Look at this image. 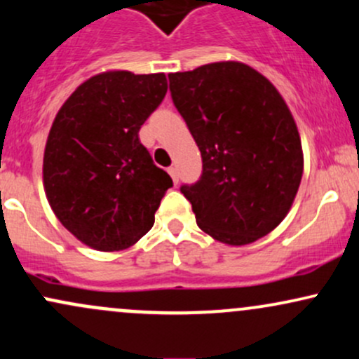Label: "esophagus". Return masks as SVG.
<instances>
[{"mask_svg":"<svg viewBox=\"0 0 359 359\" xmlns=\"http://www.w3.org/2000/svg\"><path fill=\"white\" fill-rule=\"evenodd\" d=\"M168 173H170L173 184H179V172H177V168L175 167H170V168H168Z\"/></svg>","mask_w":359,"mask_h":359,"instance_id":"1","label":"esophagus"}]
</instances>
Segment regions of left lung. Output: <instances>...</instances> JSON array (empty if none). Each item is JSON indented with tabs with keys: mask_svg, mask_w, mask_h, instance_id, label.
I'll return each instance as SVG.
<instances>
[{
	"mask_svg": "<svg viewBox=\"0 0 359 359\" xmlns=\"http://www.w3.org/2000/svg\"><path fill=\"white\" fill-rule=\"evenodd\" d=\"M173 105L199 147L203 173L180 192L199 228L247 245L288 215L303 175L297 124L276 86L238 61L168 74Z\"/></svg>",
	"mask_w": 359,
	"mask_h": 359,
	"instance_id": "1",
	"label": "left lung"
}]
</instances>
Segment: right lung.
Returning a JSON list of instances; mask_svg holds the SVG:
<instances>
[{
    "label": "right lung",
    "mask_w": 359,
    "mask_h": 359,
    "mask_svg": "<svg viewBox=\"0 0 359 359\" xmlns=\"http://www.w3.org/2000/svg\"><path fill=\"white\" fill-rule=\"evenodd\" d=\"M167 88L163 73L95 74L53 122L42 167L47 201L62 226L92 249L135 245L173 186L137 135Z\"/></svg>",
    "instance_id": "add662e5"
}]
</instances>
